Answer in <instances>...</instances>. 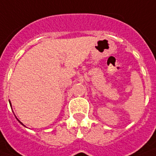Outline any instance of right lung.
I'll list each match as a JSON object with an SVG mask.
<instances>
[{
    "label": "right lung",
    "instance_id": "obj_1",
    "mask_svg": "<svg viewBox=\"0 0 156 156\" xmlns=\"http://www.w3.org/2000/svg\"><path fill=\"white\" fill-rule=\"evenodd\" d=\"M9 102H10V101H9ZM10 105H11V102H10ZM18 121H19V122H20V124H21V125H23V124L21 123V122H20V120H18ZM23 126H24V125H23Z\"/></svg>",
    "mask_w": 156,
    "mask_h": 156
}]
</instances>
